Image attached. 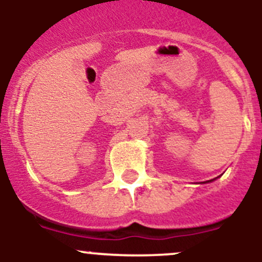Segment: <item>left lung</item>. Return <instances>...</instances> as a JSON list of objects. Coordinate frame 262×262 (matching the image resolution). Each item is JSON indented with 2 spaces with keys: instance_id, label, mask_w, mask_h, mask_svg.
I'll list each match as a JSON object with an SVG mask.
<instances>
[{
  "instance_id": "1",
  "label": "left lung",
  "mask_w": 262,
  "mask_h": 262,
  "mask_svg": "<svg viewBox=\"0 0 262 262\" xmlns=\"http://www.w3.org/2000/svg\"><path fill=\"white\" fill-rule=\"evenodd\" d=\"M207 182H210V180H207Z\"/></svg>"
}]
</instances>
